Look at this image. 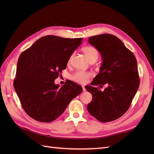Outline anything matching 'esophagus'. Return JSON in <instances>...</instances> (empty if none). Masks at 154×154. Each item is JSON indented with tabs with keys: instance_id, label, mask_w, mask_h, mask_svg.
Segmentation results:
<instances>
[{
	"instance_id": "34e87169",
	"label": "esophagus",
	"mask_w": 154,
	"mask_h": 154,
	"mask_svg": "<svg viewBox=\"0 0 154 154\" xmlns=\"http://www.w3.org/2000/svg\"><path fill=\"white\" fill-rule=\"evenodd\" d=\"M82 88H83V91H86V89H85V88L84 86H82Z\"/></svg>"
}]
</instances>
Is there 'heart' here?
<instances>
[{
    "instance_id": "obj_1",
    "label": "heart",
    "mask_w": 154,
    "mask_h": 154,
    "mask_svg": "<svg viewBox=\"0 0 154 154\" xmlns=\"http://www.w3.org/2000/svg\"><path fill=\"white\" fill-rule=\"evenodd\" d=\"M83 53H85V56L87 57V59L89 60V62L91 61H96L98 58L99 57V52L94 47L91 45H88L85 46L83 48ZM72 57H71L69 59V62L71 61ZM92 76L91 73L88 72H84V71H76L74 72L71 78L72 80H74V82H76L78 83H85L88 82V79Z\"/></svg>"
}]
</instances>
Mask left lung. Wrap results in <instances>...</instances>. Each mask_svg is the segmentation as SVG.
Returning a JSON list of instances; mask_svg holds the SVG:
<instances>
[{
  "mask_svg": "<svg viewBox=\"0 0 154 154\" xmlns=\"http://www.w3.org/2000/svg\"><path fill=\"white\" fill-rule=\"evenodd\" d=\"M88 42L99 51L102 64L100 72L85 88L92 100L87 110L100 122L106 123L122 116L130 107L139 86L137 60L134 54L114 35L89 37ZM107 87L103 91L95 85Z\"/></svg>",
  "mask_w": 154,
  "mask_h": 154,
  "instance_id": "8db88e82",
  "label": "left lung"
}]
</instances>
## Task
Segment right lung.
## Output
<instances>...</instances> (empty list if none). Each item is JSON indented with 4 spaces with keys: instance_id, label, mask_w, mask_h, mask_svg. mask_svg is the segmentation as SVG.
<instances>
[{
    "instance_id": "1",
    "label": "right lung",
    "mask_w": 154,
    "mask_h": 154,
    "mask_svg": "<svg viewBox=\"0 0 154 154\" xmlns=\"http://www.w3.org/2000/svg\"><path fill=\"white\" fill-rule=\"evenodd\" d=\"M82 40L47 35L20 55L13 84L23 109L32 119L53 122L82 93V87L76 83L69 80L59 87L54 80Z\"/></svg>"
}]
</instances>
